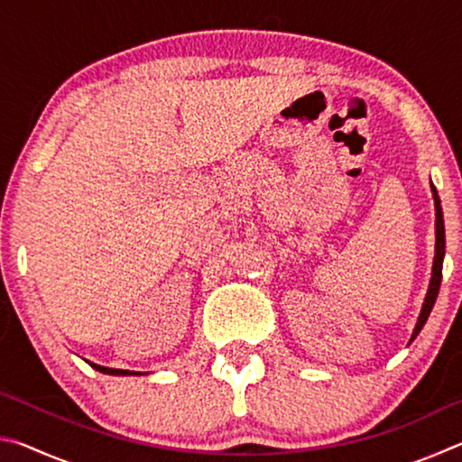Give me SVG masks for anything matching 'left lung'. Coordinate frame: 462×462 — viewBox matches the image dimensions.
I'll return each instance as SVG.
<instances>
[{
  "instance_id": "obj_1",
  "label": "left lung",
  "mask_w": 462,
  "mask_h": 462,
  "mask_svg": "<svg viewBox=\"0 0 462 462\" xmlns=\"http://www.w3.org/2000/svg\"><path fill=\"white\" fill-rule=\"evenodd\" d=\"M432 195H434V203H436V254H434V267H432V279H430V287H428V293H426V300H424V306H421V314L418 318V324H416V330L411 334V340L416 338L420 334L421 328H424L426 319L430 316V311H432L434 303H436V297L438 291H440V281H442V261H444V217H442V206H440V198H438V191L436 187L432 185Z\"/></svg>"
}]
</instances>
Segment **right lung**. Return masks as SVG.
Instances as JSON below:
<instances>
[{"mask_svg": "<svg viewBox=\"0 0 462 462\" xmlns=\"http://www.w3.org/2000/svg\"><path fill=\"white\" fill-rule=\"evenodd\" d=\"M93 369L99 373H107V374H138V373H130V371H122V369H107V366H99L96 363H89Z\"/></svg>", "mask_w": 462, "mask_h": 462, "instance_id": "add662e5", "label": "right lung"}]
</instances>
